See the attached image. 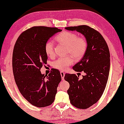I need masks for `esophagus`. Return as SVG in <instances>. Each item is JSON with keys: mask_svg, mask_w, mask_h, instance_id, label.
<instances>
[{"mask_svg": "<svg viewBox=\"0 0 124 124\" xmlns=\"http://www.w3.org/2000/svg\"><path fill=\"white\" fill-rule=\"evenodd\" d=\"M60 74H61V76L62 80H63L64 76H65V74H64V72H63V71H61Z\"/></svg>", "mask_w": 124, "mask_h": 124, "instance_id": "obj_1", "label": "esophagus"}]
</instances>
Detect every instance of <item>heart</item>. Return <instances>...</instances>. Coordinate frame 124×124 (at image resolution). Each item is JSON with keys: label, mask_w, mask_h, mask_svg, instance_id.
I'll list each match as a JSON object with an SVG mask.
<instances>
[{"label": "heart", "mask_w": 124, "mask_h": 124, "mask_svg": "<svg viewBox=\"0 0 124 124\" xmlns=\"http://www.w3.org/2000/svg\"><path fill=\"white\" fill-rule=\"evenodd\" d=\"M55 40L67 46L66 54L71 57L60 58L53 63L55 69L64 70L72 64L74 60H80L84 57L87 49L86 40L84 38L78 37L75 33L64 31L57 35ZM44 51L47 56L52 58L54 56V44L52 41H48L44 45Z\"/></svg>", "instance_id": "heart-1"}]
</instances>
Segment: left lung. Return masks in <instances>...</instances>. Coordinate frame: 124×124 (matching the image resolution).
Here are the masks:
<instances>
[{"label":"left lung","mask_w":124,"mask_h":124,"mask_svg":"<svg viewBox=\"0 0 124 124\" xmlns=\"http://www.w3.org/2000/svg\"><path fill=\"white\" fill-rule=\"evenodd\" d=\"M65 29L81 33L87 42L85 55L72 67L76 72L83 71L86 75L81 80L75 74L64 76V80L70 84L67 93L71 103L78 108L86 109L98 102L105 89L110 68L109 49L102 35L88 26Z\"/></svg>","instance_id":"8db88e82"}]
</instances>
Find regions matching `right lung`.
Wrapping results in <instances>:
<instances>
[{"label":"right lung","mask_w":124,"mask_h":124,"mask_svg":"<svg viewBox=\"0 0 124 124\" xmlns=\"http://www.w3.org/2000/svg\"><path fill=\"white\" fill-rule=\"evenodd\" d=\"M61 31L56 27H32L20 35L14 46L12 67L15 82L22 96L36 107H46L54 102L61 81L58 70L52 69L48 75L40 71L48 60L45 43Z\"/></svg>","instance_id":"1"}]
</instances>
